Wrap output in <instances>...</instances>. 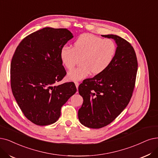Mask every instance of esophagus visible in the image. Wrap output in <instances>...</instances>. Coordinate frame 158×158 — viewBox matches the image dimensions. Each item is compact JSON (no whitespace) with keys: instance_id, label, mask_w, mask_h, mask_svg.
I'll list each match as a JSON object with an SVG mask.
<instances>
[{"instance_id":"1","label":"esophagus","mask_w":158,"mask_h":158,"mask_svg":"<svg viewBox=\"0 0 158 158\" xmlns=\"http://www.w3.org/2000/svg\"><path fill=\"white\" fill-rule=\"evenodd\" d=\"M74 84H75V85H76V87H77V89H78V86H79V83L78 82V81H75Z\"/></svg>"}]
</instances>
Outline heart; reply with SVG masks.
Returning <instances> with one entry per match:
<instances>
[{
  "label": "heart",
  "mask_w": 158,
  "mask_h": 158,
  "mask_svg": "<svg viewBox=\"0 0 158 158\" xmlns=\"http://www.w3.org/2000/svg\"><path fill=\"white\" fill-rule=\"evenodd\" d=\"M117 53V45L111 39H102L91 34L78 36L73 43V48L64 46L60 52L62 65L71 69L80 59V66L69 71L68 80L80 81L91 73L97 75L103 73L112 64Z\"/></svg>",
  "instance_id": "1"
}]
</instances>
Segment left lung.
I'll return each instance as SVG.
<instances>
[{
	"mask_svg": "<svg viewBox=\"0 0 158 158\" xmlns=\"http://www.w3.org/2000/svg\"><path fill=\"white\" fill-rule=\"evenodd\" d=\"M113 39L117 53L110 66L101 74L85 80L78 87L84 102L78 110L80 123L90 128H100L113 121L128 104L137 71L135 50L117 35H102Z\"/></svg>",
	"mask_w": 158,
	"mask_h": 158,
	"instance_id": "left-lung-1",
	"label": "left lung"
}]
</instances>
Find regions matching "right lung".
Returning <instances> with one entry per match:
<instances>
[{
	"label": "right lung",
	"mask_w": 158,
	"mask_h": 158,
	"mask_svg": "<svg viewBox=\"0 0 158 158\" xmlns=\"http://www.w3.org/2000/svg\"><path fill=\"white\" fill-rule=\"evenodd\" d=\"M73 37L66 28L45 27L27 36L15 50L10 69L12 93L24 116L35 124L56 123L62 106L77 92L73 82L54 85L66 74L60 50Z\"/></svg>",
	"instance_id": "obj_1"
}]
</instances>
